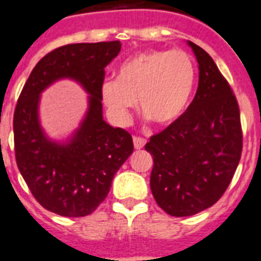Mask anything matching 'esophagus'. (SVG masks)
<instances>
[{"mask_svg":"<svg viewBox=\"0 0 261 261\" xmlns=\"http://www.w3.org/2000/svg\"><path fill=\"white\" fill-rule=\"evenodd\" d=\"M133 142H134V147H135V149H142V148L145 145V143H147V140H145L144 138H140V136H134Z\"/></svg>","mask_w":261,"mask_h":261,"instance_id":"esophagus-1","label":"esophagus"}]
</instances>
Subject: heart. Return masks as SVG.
Here are the masks:
<instances>
[{"label":"heart","mask_w":261,"mask_h":261,"mask_svg":"<svg viewBox=\"0 0 261 261\" xmlns=\"http://www.w3.org/2000/svg\"><path fill=\"white\" fill-rule=\"evenodd\" d=\"M195 79V63L187 51H142L119 65L116 79L102 82L100 97L118 125L130 123L136 98L142 116L157 126H169L189 108Z\"/></svg>","instance_id":"b5f03b06"}]
</instances>
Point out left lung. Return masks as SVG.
<instances>
[{"label":"left lung","mask_w":261,"mask_h":261,"mask_svg":"<svg viewBox=\"0 0 261 261\" xmlns=\"http://www.w3.org/2000/svg\"><path fill=\"white\" fill-rule=\"evenodd\" d=\"M187 44L199 65L196 95L177 122L145 144L153 156L152 195L174 217L196 215L221 198L242 153L236 96L212 57L192 41Z\"/></svg>","instance_id":"left-lung-1"}]
</instances>
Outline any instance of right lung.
<instances>
[{"label": "right lung", "mask_w": 261, "mask_h": 261, "mask_svg": "<svg viewBox=\"0 0 261 261\" xmlns=\"http://www.w3.org/2000/svg\"><path fill=\"white\" fill-rule=\"evenodd\" d=\"M119 41L69 44L37 62L14 112L16 165L37 201L65 217L91 215L109 194L114 174L134 151L133 138L102 117L100 86L105 67L118 56ZM62 79L81 84L89 108L66 141L50 140L39 123L41 93Z\"/></svg>", "instance_id": "add662e5"}]
</instances>
